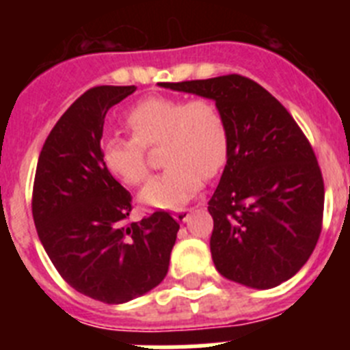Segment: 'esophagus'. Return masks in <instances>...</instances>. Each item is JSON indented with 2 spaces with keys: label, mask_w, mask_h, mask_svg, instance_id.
I'll use <instances>...</instances> for the list:
<instances>
[{
  "label": "esophagus",
  "mask_w": 350,
  "mask_h": 350,
  "mask_svg": "<svg viewBox=\"0 0 350 350\" xmlns=\"http://www.w3.org/2000/svg\"><path fill=\"white\" fill-rule=\"evenodd\" d=\"M189 215H191V210L182 208V210H177V212H175V215H173V217L177 219L178 222H187V221H189Z\"/></svg>",
  "instance_id": "obj_1"
}]
</instances>
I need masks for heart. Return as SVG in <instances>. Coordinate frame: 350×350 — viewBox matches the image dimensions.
Listing matches in <instances>:
<instances>
[{"mask_svg":"<svg viewBox=\"0 0 350 350\" xmlns=\"http://www.w3.org/2000/svg\"><path fill=\"white\" fill-rule=\"evenodd\" d=\"M133 137L101 142L105 168L119 180L138 185L147 178L145 147H163L165 173L152 178L140 193L148 208L177 210L202 187V177H215L228 159V128L221 108L210 100L152 96L126 116Z\"/></svg>","mask_w":350,"mask_h":350,"instance_id":"obj_1","label":"heart"}]
</instances>
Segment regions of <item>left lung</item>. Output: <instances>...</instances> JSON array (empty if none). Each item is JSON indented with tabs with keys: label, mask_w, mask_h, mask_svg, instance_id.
<instances>
[{
	"label": "left lung",
	"mask_w": 350,
	"mask_h": 350,
	"mask_svg": "<svg viewBox=\"0 0 350 350\" xmlns=\"http://www.w3.org/2000/svg\"><path fill=\"white\" fill-rule=\"evenodd\" d=\"M161 88L215 101L228 159L208 202L219 273L271 289L298 273L319 240L324 182L310 144L279 100L254 80L224 75Z\"/></svg>",
	"instance_id": "left-lung-1"
}]
</instances>
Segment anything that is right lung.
<instances>
[{"label": "right lung", "mask_w": 350, "mask_h": 350, "mask_svg": "<svg viewBox=\"0 0 350 350\" xmlns=\"http://www.w3.org/2000/svg\"><path fill=\"white\" fill-rule=\"evenodd\" d=\"M135 91L83 92L43 144L33 187V219L55 270L75 291L110 305L163 282L180 228L168 212L128 224L131 194L101 161L107 112Z\"/></svg>", "instance_id": "1"}]
</instances>
